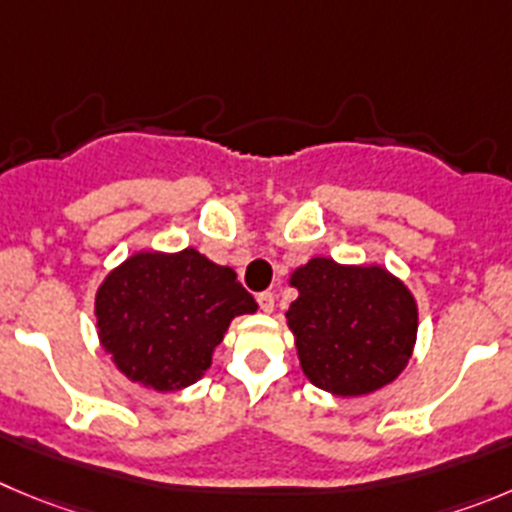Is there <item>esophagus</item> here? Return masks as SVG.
Instances as JSON below:
<instances>
[{"label": "esophagus", "instance_id": "34e87169", "mask_svg": "<svg viewBox=\"0 0 512 512\" xmlns=\"http://www.w3.org/2000/svg\"><path fill=\"white\" fill-rule=\"evenodd\" d=\"M257 303H260L262 313H272V310H275V295L260 293V295H257Z\"/></svg>", "mask_w": 512, "mask_h": 512}]
</instances>
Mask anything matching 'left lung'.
<instances>
[{"label":"left lung","instance_id":"left-lung-1","mask_svg":"<svg viewBox=\"0 0 512 512\" xmlns=\"http://www.w3.org/2000/svg\"><path fill=\"white\" fill-rule=\"evenodd\" d=\"M288 283L298 298L285 318L310 384L333 396H364L407 369L419 308L394 272L376 262L310 257L290 272Z\"/></svg>","mask_w":512,"mask_h":512}]
</instances>
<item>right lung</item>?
<instances>
[{"label":"right lung","mask_w":512,"mask_h":512,"mask_svg":"<svg viewBox=\"0 0 512 512\" xmlns=\"http://www.w3.org/2000/svg\"><path fill=\"white\" fill-rule=\"evenodd\" d=\"M255 310L232 267L194 247L133 252L95 293L103 351L126 379L161 394L197 384L229 323Z\"/></svg>","instance_id":"1"}]
</instances>
